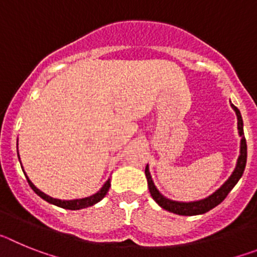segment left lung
<instances>
[{"instance_id": "obj_1", "label": "left lung", "mask_w": 257, "mask_h": 257, "mask_svg": "<svg viewBox=\"0 0 257 257\" xmlns=\"http://www.w3.org/2000/svg\"><path fill=\"white\" fill-rule=\"evenodd\" d=\"M230 105L231 108L234 109L235 114H237L238 134H239L240 136V154L239 157H238L237 166H235L234 171L231 172V175L229 176L228 180L222 184L221 187H220L216 192H213L211 196H208L207 198L199 199V201L194 202H178L166 198V197H163L162 194L158 192V189H157L156 185H154L153 180H152L149 167L148 165H147V167H145V176H147V180H148L149 192H151L152 198H153L163 210L170 211V212L176 213V215H183V216H193V215H201V213L207 212V211L212 210L213 207H216L217 205H220V203L226 198L229 192L234 188V185L238 183L240 176L243 175L247 161V144L243 133V121H242V115H240L239 109L235 105H233V104H230Z\"/></svg>"}]
</instances>
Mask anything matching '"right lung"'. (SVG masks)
<instances>
[{"label": "right lung", "mask_w": 257, "mask_h": 257, "mask_svg": "<svg viewBox=\"0 0 257 257\" xmlns=\"http://www.w3.org/2000/svg\"><path fill=\"white\" fill-rule=\"evenodd\" d=\"M18 156H19V153H18ZM27 180H28L29 187L33 189V192H35L37 196H40L41 198L45 199V201L49 202V203L59 206V207H61V208H65V210H81V208H86V207H90V206L95 205V203H97V202L101 201V199L105 197V194L108 193V190H109V187H110V179H108V180L105 181V184H104L103 187H101V189L99 190L97 193H95V194H92V196L86 197V198H81V199H72V201H61V199L52 198V197L47 196V194H45L44 192H41L40 189H37V188L33 185V183L29 180L28 176H27Z\"/></svg>", "instance_id": "obj_1"}]
</instances>
